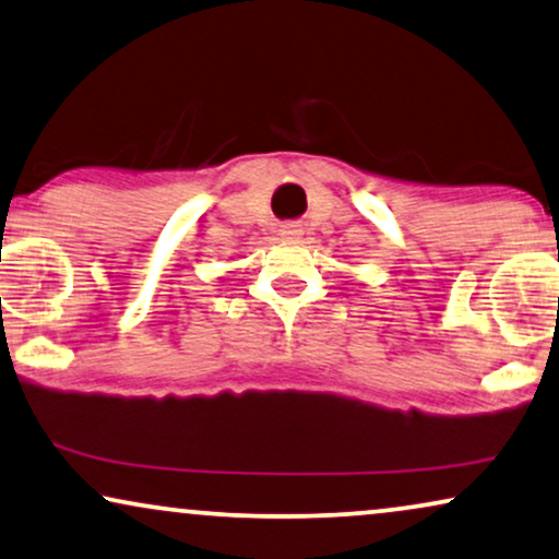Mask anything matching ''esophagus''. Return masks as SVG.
I'll list each match as a JSON object with an SVG mask.
<instances>
[{
  "instance_id": "1",
  "label": "esophagus",
  "mask_w": 559,
  "mask_h": 559,
  "mask_svg": "<svg viewBox=\"0 0 559 559\" xmlns=\"http://www.w3.org/2000/svg\"><path fill=\"white\" fill-rule=\"evenodd\" d=\"M281 235H284L286 240H296V237L301 235V227L299 225H284V227H281Z\"/></svg>"
}]
</instances>
